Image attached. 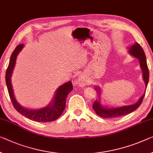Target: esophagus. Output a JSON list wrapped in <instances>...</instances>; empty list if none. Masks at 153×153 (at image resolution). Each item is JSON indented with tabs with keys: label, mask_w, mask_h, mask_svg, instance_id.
I'll list each match as a JSON object with an SVG mask.
<instances>
[{
	"label": "esophagus",
	"mask_w": 153,
	"mask_h": 153,
	"mask_svg": "<svg viewBox=\"0 0 153 153\" xmlns=\"http://www.w3.org/2000/svg\"><path fill=\"white\" fill-rule=\"evenodd\" d=\"M77 83H78V84L81 87H84L86 85L88 84V79H87L86 76L83 74V75H81V76L79 77Z\"/></svg>",
	"instance_id": "obj_1"
}]
</instances>
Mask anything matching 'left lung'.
I'll list each match as a JSON object with an SVG mask.
<instances>
[{"instance_id": "8db88e82", "label": "left lung", "mask_w": 153, "mask_h": 153, "mask_svg": "<svg viewBox=\"0 0 153 153\" xmlns=\"http://www.w3.org/2000/svg\"><path fill=\"white\" fill-rule=\"evenodd\" d=\"M128 53L133 57L137 59L140 62V68L142 71V76L144 79L146 88L147 87L149 80V72L146 63V57L144 51L139 44L135 42L133 46L128 47ZM95 90H97L99 98L96 99L93 104V109H94L96 114L100 117H106V118H114L119 116H123L127 115L130 113L135 111L142 104L145 96V92L141 96L135 104L130 105H125L118 107H103L100 103V93L101 90L100 87L96 86Z\"/></svg>"}]
</instances>
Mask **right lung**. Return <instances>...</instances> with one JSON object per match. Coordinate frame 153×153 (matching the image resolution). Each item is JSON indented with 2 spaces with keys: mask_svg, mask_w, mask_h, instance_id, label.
I'll return each mask as SVG.
<instances>
[{
  "mask_svg": "<svg viewBox=\"0 0 153 153\" xmlns=\"http://www.w3.org/2000/svg\"><path fill=\"white\" fill-rule=\"evenodd\" d=\"M23 47H24V44H20L16 46L15 50L11 54L10 61H9V65L6 71V84L12 104L17 111L32 120L40 122V123H48V122L55 120L62 116L65 107V101H66L67 96L70 91L73 90L72 82L70 81L59 87L55 91L53 99L51 100L50 104H48L45 107L36 109H30L22 107L16 100L14 96L11 78L16 65V58Z\"/></svg>",
  "mask_w": 153,
  "mask_h": 153,
  "instance_id": "add662e5",
  "label": "right lung"
}]
</instances>
